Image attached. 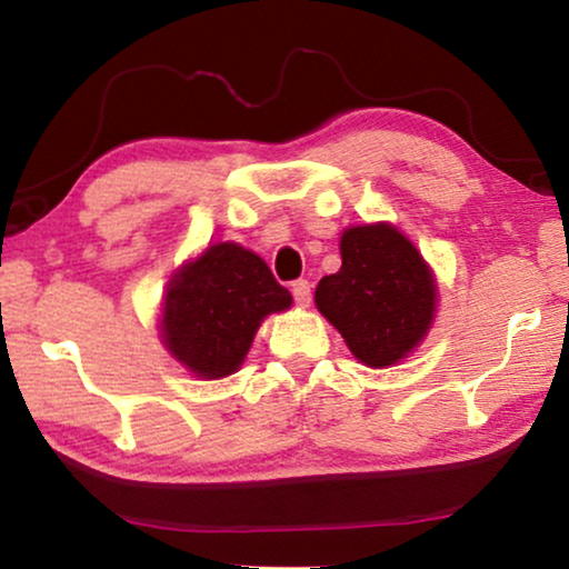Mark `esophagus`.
<instances>
[{
    "mask_svg": "<svg viewBox=\"0 0 569 569\" xmlns=\"http://www.w3.org/2000/svg\"><path fill=\"white\" fill-rule=\"evenodd\" d=\"M310 282L308 279H298V282H292V298L298 302L300 308H308L310 306Z\"/></svg>",
    "mask_w": 569,
    "mask_h": 569,
    "instance_id": "esophagus-1",
    "label": "esophagus"
}]
</instances>
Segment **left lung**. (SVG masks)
Here are the masks:
<instances>
[{
    "instance_id": "left-lung-1",
    "label": "left lung",
    "mask_w": 569,
    "mask_h": 569,
    "mask_svg": "<svg viewBox=\"0 0 569 569\" xmlns=\"http://www.w3.org/2000/svg\"><path fill=\"white\" fill-rule=\"evenodd\" d=\"M341 269L316 287V308L368 368L407 360L432 329L438 282L417 246L391 222L352 224Z\"/></svg>"
}]
</instances>
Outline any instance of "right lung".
<instances>
[{
    "label": "right lung",
    "instance_id": "right-lung-1",
    "mask_svg": "<svg viewBox=\"0 0 569 569\" xmlns=\"http://www.w3.org/2000/svg\"><path fill=\"white\" fill-rule=\"evenodd\" d=\"M292 306L261 256L224 240L173 271L160 306V341L193 378L238 372L261 321Z\"/></svg>",
    "mask_w": 569,
    "mask_h": 569
}]
</instances>
